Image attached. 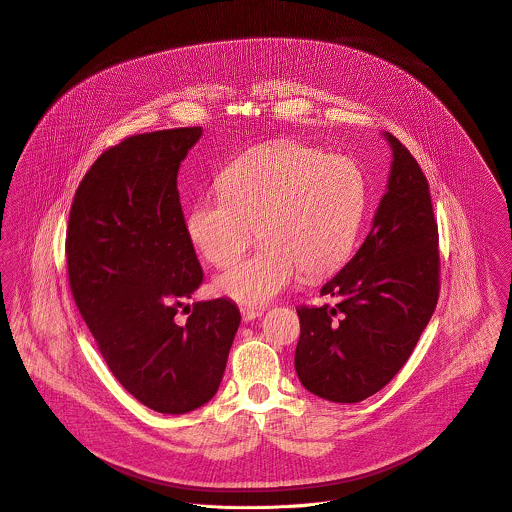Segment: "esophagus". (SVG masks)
I'll return each instance as SVG.
<instances>
[{"instance_id":"obj_1","label":"esophagus","mask_w":512,"mask_h":512,"mask_svg":"<svg viewBox=\"0 0 512 512\" xmlns=\"http://www.w3.org/2000/svg\"><path fill=\"white\" fill-rule=\"evenodd\" d=\"M242 321H254L258 317H262V309H252V307H242Z\"/></svg>"}]
</instances>
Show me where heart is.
I'll use <instances>...</instances> for the list:
<instances>
[{
  "instance_id": "obj_1",
  "label": "heart",
  "mask_w": 512,
  "mask_h": 512,
  "mask_svg": "<svg viewBox=\"0 0 512 512\" xmlns=\"http://www.w3.org/2000/svg\"><path fill=\"white\" fill-rule=\"evenodd\" d=\"M365 203V177L351 157L270 142L222 171L220 191L193 203L187 232L199 254L222 268L250 246L258 228L260 248L224 270L215 288L238 303L262 305L299 272H335L357 242Z\"/></svg>"
}]
</instances>
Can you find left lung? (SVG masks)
I'll use <instances>...</instances> for the list:
<instances>
[{"label": "left lung", "mask_w": 512, "mask_h": 512, "mask_svg": "<svg viewBox=\"0 0 512 512\" xmlns=\"http://www.w3.org/2000/svg\"><path fill=\"white\" fill-rule=\"evenodd\" d=\"M386 193L359 252L321 295L297 307L295 372L315 396L355 404L384 388L412 355L439 297L438 222L430 185L392 134Z\"/></svg>", "instance_id": "1"}]
</instances>
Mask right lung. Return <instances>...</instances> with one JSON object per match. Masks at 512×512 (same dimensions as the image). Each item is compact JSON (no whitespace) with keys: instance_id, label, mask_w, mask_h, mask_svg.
<instances>
[{"instance_id":"obj_1","label":"right lung","mask_w":512,"mask_h":512,"mask_svg":"<svg viewBox=\"0 0 512 512\" xmlns=\"http://www.w3.org/2000/svg\"><path fill=\"white\" fill-rule=\"evenodd\" d=\"M201 136L175 128L106 149L74 193L67 228L76 307L118 382L159 414H187L217 394L240 325L224 297L175 321L203 282L177 191Z\"/></svg>"}]
</instances>
